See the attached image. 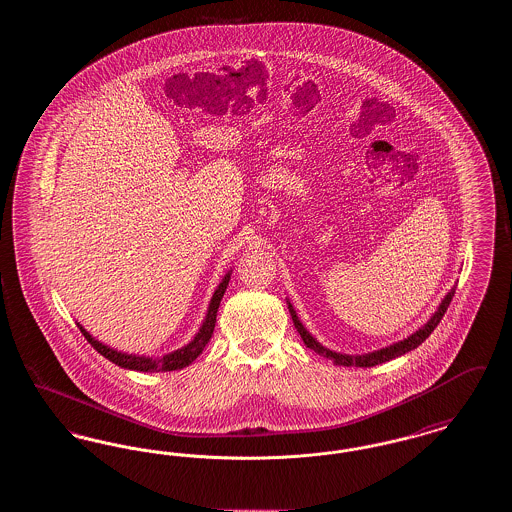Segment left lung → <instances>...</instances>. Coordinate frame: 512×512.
<instances>
[{"instance_id":"1","label":"left lung","mask_w":512,"mask_h":512,"mask_svg":"<svg viewBox=\"0 0 512 512\" xmlns=\"http://www.w3.org/2000/svg\"><path fill=\"white\" fill-rule=\"evenodd\" d=\"M453 295H455V288H451V290L447 292V295H445V297L441 299V303H439L438 311H436L432 317L428 318V322H426L424 326H420L409 338L395 341V343H391L388 347H382V349H378V351H370V353H365V355H345V353H336V351L324 347V345L318 343L317 338H313V334H309L307 328L301 324V320L297 317V313L293 311V305L290 301H288V309H290V315H292L293 326L297 328L301 340L305 341V345H307L309 349H313L320 357L332 361L334 365L363 366V368H366V366L382 365V363H386V361H391V359H395V357H401V355H405V353L416 349L422 341L426 340V338L434 332V328L438 326L439 320L447 313V307H449Z\"/></svg>"}]
</instances>
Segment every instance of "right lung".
Masks as SVG:
<instances>
[{
	"label": "right lung",
	"mask_w": 512,
	"mask_h": 512,
	"mask_svg": "<svg viewBox=\"0 0 512 512\" xmlns=\"http://www.w3.org/2000/svg\"><path fill=\"white\" fill-rule=\"evenodd\" d=\"M230 274L232 270H228L224 274V278L220 280L217 290L213 293L211 301H209V309L207 315L203 318L194 340L186 343L180 349H174L171 353H165L161 357H146V355H132V353H122L117 351L105 343L96 340L80 322H76V326L80 328V332L84 334V338L88 343H92V347L98 351L99 355H103L105 359H109L111 363L126 368V370H138V372H171V370H182L188 365H192L195 359L201 355V351L205 349V345L211 340L213 330H215V322H217V311H219L220 299L226 292V286L230 282Z\"/></svg>",
	"instance_id": "obj_1"
}]
</instances>
